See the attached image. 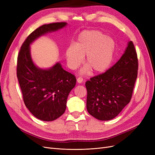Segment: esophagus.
I'll return each instance as SVG.
<instances>
[{
	"mask_svg": "<svg viewBox=\"0 0 155 155\" xmlns=\"http://www.w3.org/2000/svg\"><path fill=\"white\" fill-rule=\"evenodd\" d=\"M77 81L78 83H81L83 81V79L81 77H79L77 79Z\"/></svg>",
	"mask_w": 155,
	"mask_h": 155,
	"instance_id": "34e87169",
	"label": "esophagus"
}]
</instances>
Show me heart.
<instances>
[{
  "label": "heart",
  "mask_w": 155,
  "mask_h": 155,
  "mask_svg": "<svg viewBox=\"0 0 155 155\" xmlns=\"http://www.w3.org/2000/svg\"><path fill=\"white\" fill-rule=\"evenodd\" d=\"M114 41L99 30H86L79 34L76 45L71 44L66 50L68 66L77 68L85 56L87 65L82 70L87 74L91 68L95 73L105 71L110 65L115 51Z\"/></svg>",
  "instance_id": "heart-1"
}]
</instances>
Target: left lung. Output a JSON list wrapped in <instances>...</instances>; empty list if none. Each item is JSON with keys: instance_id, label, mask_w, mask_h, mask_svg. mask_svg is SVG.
Segmentation results:
<instances>
[{"instance_id": "obj_1", "label": "left lung", "mask_w": 155, "mask_h": 155, "mask_svg": "<svg viewBox=\"0 0 155 155\" xmlns=\"http://www.w3.org/2000/svg\"><path fill=\"white\" fill-rule=\"evenodd\" d=\"M138 68L137 51L133 42L129 41L114 66L86 82L88 113L101 121L118 116L132 97Z\"/></svg>"}]
</instances>
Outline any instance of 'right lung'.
<instances>
[{
	"label": "right lung",
	"mask_w": 155,
	"mask_h": 155,
	"mask_svg": "<svg viewBox=\"0 0 155 155\" xmlns=\"http://www.w3.org/2000/svg\"><path fill=\"white\" fill-rule=\"evenodd\" d=\"M67 25L54 22L39 27L26 39L18 55L17 76L23 100L31 113L43 121L55 120L64 113L67 97L76 85V79L59 63L48 69L37 67L31 57L30 45L39 37Z\"/></svg>",
	"instance_id": "right-lung-1"
}]
</instances>
